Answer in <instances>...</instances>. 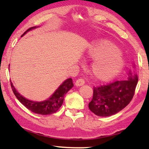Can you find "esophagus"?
Masks as SVG:
<instances>
[{"mask_svg": "<svg viewBox=\"0 0 149 149\" xmlns=\"http://www.w3.org/2000/svg\"><path fill=\"white\" fill-rule=\"evenodd\" d=\"M85 84V81L84 79H77L75 83V85H76L77 87H80V86H82L83 85H84Z\"/></svg>", "mask_w": 149, "mask_h": 149, "instance_id": "1", "label": "esophagus"}]
</instances>
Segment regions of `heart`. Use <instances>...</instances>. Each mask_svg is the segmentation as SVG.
<instances>
[{
	"label": "heart",
	"mask_w": 149,
	"mask_h": 149,
	"mask_svg": "<svg viewBox=\"0 0 149 149\" xmlns=\"http://www.w3.org/2000/svg\"><path fill=\"white\" fill-rule=\"evenodd\" d=\"M85 58L93 60L91 73L96 79L107 81L122 71L124 58L118 47L107 39H100L88 47Z\"/></svg>",
	"instance_id": "1"
}]
</instances>
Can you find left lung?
Wrapping results in <instances>:
<instances>
[{
    "mask_svg": "<svg viewBox=\"0 0 149 149\" xmlns=\"http://www.w3.org/2000/svg\"><path fill=\"white\" fill-rule=\"evenodd\" d=\"M137 82V75L130 70L127 80L116 81L107 85L94 87L89 108L99 116L106 117L117 114L131 102Z\"/></svg>",
    "mask_w": 149,
    "mask_h": 149,
    "instance_id": "1",
    "label": "left lung"
}]
</instances>
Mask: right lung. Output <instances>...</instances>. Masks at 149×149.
<instances>
[{
    "label": "right lung",
    "instance_id": "add662e5",
    "mask_svg": "<svg viewBox=\"0 0 149 149\" xmlns=\"http://www.w3.org/2000/svg\"><path fill=\"white\" fill-rule=\"evenodd\" d=\"M37 27L38 26L31 27V28L27 29L21 37H23L28 31H31L32 29H36ZM10 85L15 96L18 99L19 101L24 105L27 109L31 110V112L41 115H49L56 112L62 105L65 95L74 87L72 78H68V79H65L64 81H63L62 84L60 85L58 88L55 91L54 93L50 96L49 99L43 100V101L37 102L25 98L19 94L12 82L10 83Z\"/></svg>",
    "mask_w": 149,
    "mask_h": 149
}]
</instances>
